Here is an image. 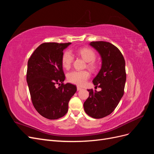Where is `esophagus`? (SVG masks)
Wrapping results in <instances>:
<instances>
[{"mask_svg":"<svg viewBox=\"0 0 154 154\" xmlns=\"http://www.w3.org/2000/svg\"><path fill=\"white\" fill-rule=\"evenodd\" d=\"M81 89H82V88H81L80 87L77 86V90H78V91H80Z\"/></svg>","mask_w":154,"mask_h":154,"instance_id":"1","label":"esophagus"}]
</instances>
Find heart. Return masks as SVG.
Instances as JSON below:
<instances>
[{
  "label": "heart",
  "mask_w": 154,
  "mask_h": 154,
  "mask_svg": "<svg viewBox=\"0 0 154 154\" xmlns=\"http://www.w3.org/2000/svg\"><path fill=\"white\" fill-rule=\"evenodd\" d=\"M78 54L88 62V66L91 69H94L96 65L94 60L96 58V54L89 48H82L78 51ZM73 55L71 51H67L65 52L62 58V63L63 67L68 69L71 66L73 61ZM90 77V73L87 71H74L67 74V80L73 84L82 86L84 85L86 81Z\"/></svg>",
  "instance_id": "heart-1"
}]
</instances>
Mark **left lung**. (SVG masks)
<instances>
[{"instance_id":"8db88e82","label":"left lung","mask_w":154,"mask_h":154,"mask_svg":"<svg viewBox=\"0 0 154 154\" xmlns=\"http://www.w3.org/2000/svg\"><path fill=\"white\" fill-rule=\"evenodd\" d=\"M89 45L98 52L101 58V69L92 80L93 84L101 90H87L89 96L83 103V108L91 117L100 119L112 112L123 96L125 61L118 48L109 42H92Z\"/></svg>"}]
</instances>
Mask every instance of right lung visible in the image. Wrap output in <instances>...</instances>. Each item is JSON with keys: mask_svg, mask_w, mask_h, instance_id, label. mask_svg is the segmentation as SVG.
<instances>
[{"mask_svg": "<svg viewBox=\"0 0 154 154\" xmlns=\"http://www.w3.org/2000/svg\"><path fill=\"white\" fill-rule=\"evenodd\" d=\"M71 44H42L27 62V83L32 103L41 116L49 119H57L67 114L69 101L77 90L76 85L63 83L66 78L63 51Z\"/></svg>", "mask_w": 154, "mask_h": 154, "instance_id": "add662e5", "label": "right lung"}]
</instances>
